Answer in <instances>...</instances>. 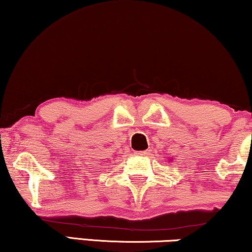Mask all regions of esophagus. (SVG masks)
<instances>
[{"mask_svg": "<svg viewBox=\"0 0 252 252\" xmlns=\"http://www.w3.org/2000/svg\"><path fill=\"white\" fill-rule=\"evenodd\" d=\"M140 155H142V156H147V155H149L150 153H149V150H144L143 153H139Z\"/></svg>", "mask_w": 252, "mask_h": 252, "instance_id": "obj_1", "label": "esophagus"}]
</instances>
